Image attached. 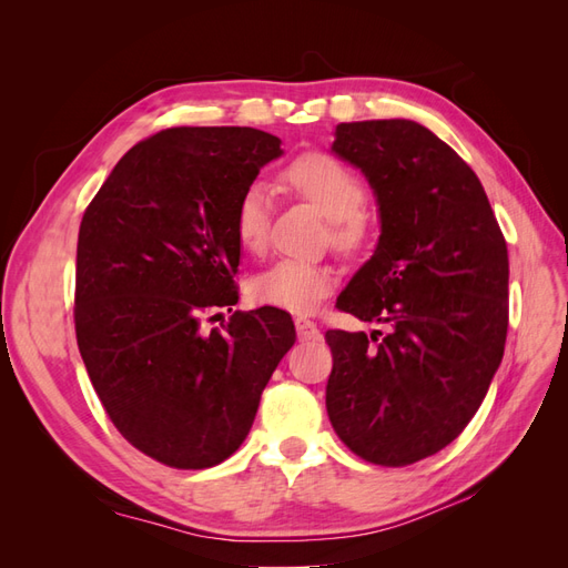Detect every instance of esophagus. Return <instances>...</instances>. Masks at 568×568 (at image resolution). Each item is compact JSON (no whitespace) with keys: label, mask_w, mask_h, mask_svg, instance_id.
<instances>
[{"label":"esophagus","mask_w":568,"mask_h":568,"mask_svg":"<svg viewBox=\"0 0 568 568\" xmlns=\"http://www.w3.org/2000/svg\"><path fill=\"white\" fill-rule=\"evenodd\" d=\"M294 324H296V334H298L301 341H313V338L320 336V329H317V324L313 320L296 317Z\"/></svg>","instance_id":"34e87169"}]
</instances>
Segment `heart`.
I'll list each match as a JSON object with an SVG mask.
<instances>
[{"label":"heart","mask_w":568,"mask_h":568,"mask_svg":"<svg viewBox=\"0 0 568 568\" xmlns=\"http://www.w3.org/2000/svg\"><path fill=\"white\" fill-rule=\"evenodd\" d=\"M282 184L296 199L311 203L326 217V242L336 251L353 255L365 248L369 220L363 213L367 192L353 170L329 153H303L291 161L280 175ZM272 201L261 184L244 189L234 205V236L251 255H261L270 242ZM334 272L320 263L280 261L251 282L253 303L277 307L284 313H313L334 288Z\"/></svg>","instance_id":"heart-1"}]
</instances>
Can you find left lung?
Instances as JSON below:
<instances>
[{"mask_svg":"<svg viewBox=\"0 0 568 568\" xmlns=\"http://www.w3.org/2000/svg\"><path fill=\"white\" fill-rule=\"evenodd\" d=\"M332 149L363 170L382 213L336 307L390 329L324 334L326 412L357 457L407 467L464 432L503 363L507 242L474 170L415 120L341 123Z\"/></svg>","mask_w":568,"mask_h":568,"instance_id":"left-lung-1","label":"left lung"}]
</instances>
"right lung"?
I'll return each mask as SVG.
<instances>
[{"label":"right lung","instance_id":"1","mask_svg":"<svg viewBox=\"0 0 568 568\" xmlns=\"http://www.w3.org/2000/svg\"><path fill=\"white\" fill-rule=\"evenodd\" d=\"M280 144L255 128L161 130L118 161L82 215V363L113 426L165 467L209 469L236 453L296 341L291 315L267 305L201 329L239 301L234 205Z\"/></svg>","mask_w":568,"mask_h":568}]
</instances>
